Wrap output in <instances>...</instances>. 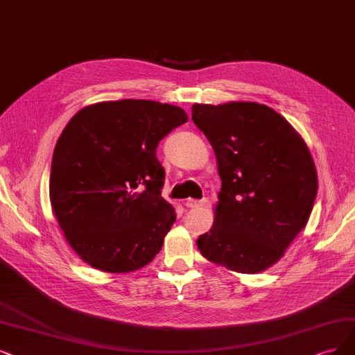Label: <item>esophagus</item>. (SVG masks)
I'll list each match as a JSON object with an SVG mask.
<instances>
[{
  "label": "esophagus",
  "instance_id": "1",
  "mask_svg": "<svg viewBox=\"0 0 355 355\" xmlns=\"http://www.w3.org/2000/svg\"><path fill=\"white\" fill-rule=\"evenodd\" d=\"M205 205V200H196V199H187L186 206L190 209H196V207H200Z\"/></svg>",
  "mask_w": 355,
  "mask_h": 355
}]
</instances>
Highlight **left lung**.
Here are the masks:
<instances>
[{"label":"left lung","instance_id":"left-lung-1","mask_svg":"<svg viewBox=\"0 0 355 355\" xmlns=\"http://www.w3.org/2000/svg\"><path fill=\"white\" fill-rule=\"evenodd\" d=\"M191 120L212 144L222 180L214 225L196 244L230 270H266L306 227L316 199L307 144L281 114L256 102L194 103Z\"/></svg>","mask_w":355,"mask_h":355}]
</instances>
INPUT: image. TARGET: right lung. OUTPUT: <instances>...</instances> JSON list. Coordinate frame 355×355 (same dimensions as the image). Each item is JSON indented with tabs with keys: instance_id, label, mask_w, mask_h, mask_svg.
Listing matches in <instances>:
<instances>
[{
	"instance_id": "1",
	"label": "right lung",
	"mask_w": 355,
	"mask_h": 355,
	"mask_svg": "<svg viewBox=\"0 0 355 355\" xmlns=\"http://www.w3.org/2000/svg\"><path fill=\"white\" fill-rule=\"evenodd\" d=\"M187 120L174 105L123 99L89 105L65 125L49 199L65 240L87 265L124 273L159 253L175 209L161 196L165 169L156 148Z\"/></svg>"
}]
</instances>
